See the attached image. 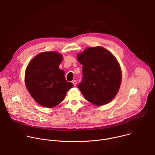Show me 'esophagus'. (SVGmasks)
<instances>
[{
	"label": "esophagus",
	"mask_w": 155,
	"mask_h": 155,
	"mask_svg": "<svg viewBox=\"0 0 155 155\" xmlns=\"http://www.w3.org/2000/svg\"><path fill=\"white\" fill-rule=\"evenodd\" d=\"M72 83L73 84V85H74V86H76V84H77V81H76V80H74V81H72Z\"/></svg>",
	"instance_id": "34e87169"
}]
</instances>
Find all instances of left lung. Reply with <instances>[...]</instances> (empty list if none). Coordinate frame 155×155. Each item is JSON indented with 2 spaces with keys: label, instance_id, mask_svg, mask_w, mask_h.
<instances>
[{
  "label": "left lung",
  "instance_id": "left-lung-1",
  "mask_svg": "<svg viewBox=\"0 0 155 155\" xmlns=\"http://www.w3.org/2000/svg\"><path fill=\"white\" fill-rule=\"evenodd\" d=\"M82 77L78 87L85 98L96 106L109 103L117 95L121 72L115 57L104 48L86 49L79 54Z\"/></svg>",
  "mask_w": 155,
  "mask_h": 155
}]
</instances>
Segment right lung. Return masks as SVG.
I'll list each match as a JSON object with an SVG mask.
<instances>
[{
	"label": "right lung",
	"instance_id": "add662e5",
	"mask_svg": "<svg viewBox=\"0 0 155 155\" xmlns=\"http://www.w3.org/2000/svg\"><path fill=\"white\" fill-rule=\"evenodd\" d=\"M63 57L55 52H45L36 55L28 64L25 82L32 98L40 105L51 108L62 101L73 87L65 72L58 66Z\"/></svg>",
	"mask_w": 155,
	"mask_h": 155
}]
</instances>
